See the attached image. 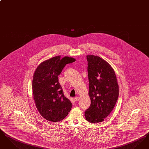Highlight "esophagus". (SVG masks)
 Listing matches in <instances>:
<instances>
[{"instance_id": "obj_1", "label": "esophagus", "mask_w": 149, "mask_h": 149, "mask_svg": "<svg viewBox=\"0 0 149 149\" xmlns=\"http://www.w3.org/2000/svg\"><path fill=\"white\" fill-rule=\"evenodd\" d=\"M80 99V97H75L74 98V100L75 101H78Z\"/></svg>"}]
</instances>
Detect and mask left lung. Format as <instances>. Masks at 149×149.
Returning <instances> with one entry per match:
<instances>
[{"instance_id": "8db88e82", "label": "left lung", "mask_w": 149, "mask_h": 149, "mask_svg": "<svg viewBox=\"0 0 149 149\" xmlns=\"http://www.w3.org/2000/svg\"><path fill=\"white\" fill-rule=\"evenodd\" d=\"M89 95L91 104L86 110V120L97 123L112 112L117 101L119 86L115 72L111 65L100 57L87 55Z\"/></svg>"}]
</instances>
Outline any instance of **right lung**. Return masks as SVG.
I'll use <instances>...</instances> for the list:
<instances>
[{
	"instance_id": "obj_1",
	"label": "right lung",
	"mask_w": 149,
	"mask_h": 149,
	"mask_svg": "<svg viewBox=\"0 0 149 149\" xmlns=\"http://www.w3.org/2000/svg\"><path fill=\"white\" fill-rule=\"evenodd\" d=\"M75 60L71 57L57 56L43 61L36 69L32 86L33 99L39 113L46 120H63L71 110L72 103L64 96L58 76L66 64Z\"/></svg>"
}]
</instances>
